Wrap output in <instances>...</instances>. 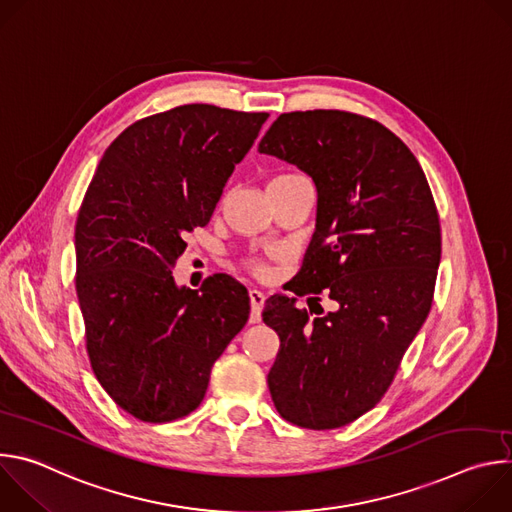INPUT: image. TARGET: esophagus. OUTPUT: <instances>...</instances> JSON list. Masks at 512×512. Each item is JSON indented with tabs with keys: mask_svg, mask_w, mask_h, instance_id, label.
<instances>
[{
	"mask_svg": "<svg viewBox=\"0 0 512 512\" xmlns=\"http://www.w3.org/2000/svg\"><path fill=\"white\" fill-rule=\"evenodd\" d=\"M249 300H251V324H257L261 320V310H263V304H265V294L261 289L253 287L249 289Z\"/></svg>",
	"mask_w": 512,
	"mask_h": 512,
	"instance_id": "esophagus-1",
	"label": "esophagus"
}]
</instances>
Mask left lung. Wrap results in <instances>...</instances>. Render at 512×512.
Returning a JSON list of instances; mask_svg holds the SVG:
<instances>
[{"label": "left lung", "mask_w": 512, "mask_h": 512, "mask_svg": "<svg viewBox=\"0 0 512 512\" xmlns=\"http://www.w3.org/2000/svg\"><path fill=\"white\" fill-rule=\"evenodd\" d=\"M259 154L298 166L318 192L316 231L289 291H324L336 302L318 318L298 310V298L265 302L263 322L279 336L271 399L294 425L342 427L381 401L429 314L440 218L415 156L373 119L334 109L283 113Z\"/></svg>", "instance_id": "8db88e82"}]
</instances>
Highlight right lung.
<instances>
[{
    "label": "right lung",
    "instance_id": "1",
    "mask_svg": "<svg viewBox=\"0 0 512 512\" xmlns=\"http://www.w3.org/2000/svg\"><path fill=\"white\" fill-rule=\"evenodd\" d=\"M267 117L202 103L145 117L109 145L89 184L75 227L87 350L101 387L141 421L194 411L247 324L239 281L218 273L190 289L172 267Z\"/></svg>",
    "mask_w": 512,
    "mask_h": 512
}]
</instances>
